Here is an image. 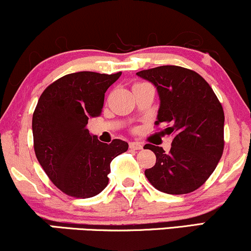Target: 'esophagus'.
<instances>
[{"mask_svg": "<svg viewBox=\"0 0 251 251\" xmlns=\"http://www.w3.org/2000/svg\"><path fill=\"white\" fill-rule=\"evenodd\" d=\"M129 149L135 150V151H139V150L143 149V145L138 142H132V143H129Z\"/></svg>", "mask_w": 251, "mask_h": 251, "instance_id": "1", "label": "esophagus"}]
</instances>
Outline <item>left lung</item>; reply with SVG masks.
<instances>
[{"label":"left lung","mask_w":251,"mask_h":251,"mask_svg":"<svg viewBox=\"0 0 251 251\" xmlns=\"http://www.w3.org/2000/svg\"><path fill=\"white\" fill-rule=\"evenodd\" d=\"M138 76L155 86L160 106L155 125L165 124L174 135L169 153L146 144L154 152L153 168L145 176L159 191L184 195L201 188L215 171L224 149V112L210 85L195 71L160 66L140 71Z\"/></svg>","instance_id":"1"}]
</instances>
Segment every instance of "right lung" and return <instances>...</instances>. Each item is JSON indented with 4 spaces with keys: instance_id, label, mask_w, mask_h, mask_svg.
I'll use <instances>...</instances> for the list:
<instances>
[{
    "instance_id": "right-lung-1",
    "label": "right lung",
    "mask_w": 251,
    "mask_h": 251,
    "mask_svg": "<svg viewBox=\"0 0 251 251\" xmlns=\"http://www.w3.org/2000/svg\"><path fill=\"white\" fill-rule=\"evenodd\" d=\"M122 75L77 72L43 91L33 114L34 150L54 185L75 198L93 197L107 186L111 162L127 151L120 139L105 144L89 134V118L101 114L107 88Z\"/></svg>"
}]
</instances>
